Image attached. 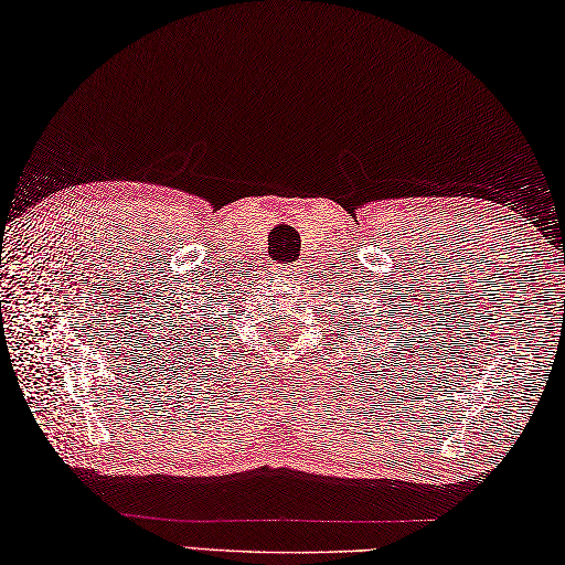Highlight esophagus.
Wrapping results in <instances>:
<instances>
[{
    "mask_svg": "<svg viewBox=\"0 0 565 565\" xmlns=\"http://www.w3.org/2000/svg\"><path fill=\"white\" fill-rule=\"evenodd\" d=\"M280 275L285 280H302L305 268L302 266H287V268H280Z\"/></svg>",
    "mask_w": 565,
    "mask_h": 565,
    "instance_id": "34e87169",
    "label": "esophagus"
}]
</instances>
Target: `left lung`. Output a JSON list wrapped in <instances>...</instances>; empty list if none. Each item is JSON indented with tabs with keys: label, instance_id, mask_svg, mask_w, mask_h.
Instances as JSON below:
<instances>
[{
	"label": "left lung",
	"instance_id": "1",
	"mask_svg": "<svg viewBox=\"0 0 565 565\" xmlns=\"http://www.w3.org/2000/svg\"><path fill=\"white\" fill-rule=\"evenodd\" d=\"M343 317H347V321L339 319V324L347 327V331L343 333L349 337L351 347H367V349L385 351V361H387V349H395V347H390V343H395V339H393V333H397L395 327H399V321H395V312H387V317H385L383 312L371 315V312H365V309H359V312H347ZM399 331H402V327H399ZM371 342L374 343L373 348L370 347ZM397 347H399V341H397ZM380 359H383V353H377V359H371V353H365V361H371V365H375V361H380ZM353 361H355V367L361 365L359 359H353Z\"/></svg>",
	"mask_w": 565,
	"mask_h": 565
}]
</instances>
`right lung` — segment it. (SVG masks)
I'll list each match as a JSON object with an SVG mask.
<instances>
[{"instance_id":"1","label":"right lung","mask_w":565,"mask_h":565,"mask_svg":"<svg viewBox=\"0 0 565 565\" xmlns=\"http://www.w3.org/2000/svg\"><path fill=\"white\" fill-rule=\"evenodd\" d=\"M206 305H210V299H206ZM210 315H212V307L206 309V312L200 307H192V309H188V312H178L175 329H172V337H175V331H178V349H180L175 361L180 359V363L185 367H192V371L198 367V371H202V373L214 371V365H212L214 353L210 347H212L216 324L214 321H210Z\"/></svg>"}]
</instances>
